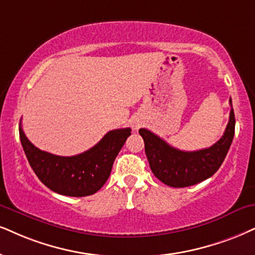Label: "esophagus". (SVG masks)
I'll return each mask as SVG.
<instances>
[{
  "label": "esophagus",
  "mask_w": 255,
  "mask_h": 255,
  "mask_svg": "<svg viewBox=\"0 0 255 255\" xmlns=\"http://www.w3.org/2000/svg\"><path fill=\"white\" fill-rule=\"evenodd\" d=\"M138 128V125H134V128Z\"/></svg>",
  "instance_id": "34e87169"
}]
</instances>
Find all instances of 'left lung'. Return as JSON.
<instances>
[{"instance_id":"left-lung-1","label":"left lung","mask_w":255,"mask_h":255,"mask_svg":"<svg viewBox=\"0 0 255 255\" xmlns=\"http://www.w3.org/2000/svg\"><path fill=\"white\" fill-rule=\"evenodd\" d=\"M229 103L232 106V99ZM234 131L235 117L232 106L224 136L207 149L182 151L146 128H139V134L144 139L147 161L153 175L169 187L184 188L207 180L219 170L233 142Z\"/></svg>"}]
</instances>
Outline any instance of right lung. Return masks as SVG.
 I'll list each match as a JSON object with an SVG mask.
<instances>
[{
	"label": "right lung",
	"instance_id": "right-lung-1",
	"mask_svg": "<svg viewBox=\"0 0 255 255\" xmlns=\"http://www.w3.org/2000/svg\"><path fill=\"white\" fill-rule=\"evenodd\" d=\"M18 132L28 162L39 180L58 194L83 197L97 193L108 181L113 162L131 134V128L110 131L90 150L70 157L37 149L26 137L21 123Z\"/></svg>",
	"mask_w": 255,
	"mask_h": 255
}]
</instances>
